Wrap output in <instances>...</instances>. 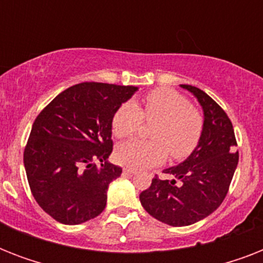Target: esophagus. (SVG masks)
I'll use <instances>...</instances> for the list:
<instances>
[{
	"label": "esophagus",
	"instance_id": "obj_1",
	"mask_svg": "<svg viewBox=\"0 0 263 263\" xmlns=\"http://www.w3.org/2000/svg\"><path fill=\"white\" fill-rule=\"evenodd\" d=\"M124 172L128 173V175H135V173H136V169H132V168H124Z\"/></svg>",
	"mask_w": 263,
	"mask_h": 263
}]
</instances>
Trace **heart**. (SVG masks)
<instances>
[{
    "label": "heart",
    "mask_w": 263,
    "mask_h": 263,
    "mask_svg": "<svg viewBox=\"0 0 263 263\" xmlns=\"http://www.w3.org/2000/svg\"><path fill=\"white\" fill-rule=\"evenodd\" d=\"M143 119L154 123L153 140L134 139L116 150L120 164L143 169L162 164L166 154L183 160L198 146L203 132V116L191 106L187 97L172 88H157L143 98V106L127 101L121 103L111 119V129L117 138H128L138 132Z\"/></svg>",
    "instance_id": "1"
}]
</instances>
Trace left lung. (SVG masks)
Wrapping results in <instances>:
<instances>
[{"label": "left lung", "mask_w": 263, "mask_h": 263, "mask_svg": "<svg viewBox=\"0 0 263 263\" xmlns=\"http://www.w3.org/2000/svg\"><path fill=\"white\" fill-rule=\"evenodd\" d=\"M191 91L203 109V132L195 150L180 165L165 169L173 180L158 176L139 195L144 210L161 222L185 227L203 220L228 194L239 162L233 125L224 109L200 88L181 84Z\"/></svg>", "instance_id": "8db88e82"}]
</instances>
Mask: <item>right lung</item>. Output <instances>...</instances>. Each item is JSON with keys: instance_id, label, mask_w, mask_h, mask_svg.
<instances>
[{"instance_id": "1", "label": "right lung", "mask_w": 263, "mask_h": 263, "mask_svg": "<svg viewBox=\"0 0 263 263\" xmlns=\"http://www.w3.org/2000/svg\"><path fill=\"white\" fill-rule=\"evenodd\" d=\"M136 90L95 82L75 84L35 119L24 168L36 203L55 221L78 225L103 212L107 187L123 172L107 162L113 150L111 119Z\"/></svg>"}]
</instances>
